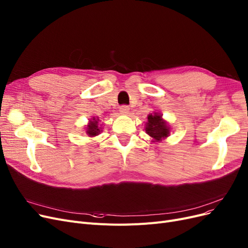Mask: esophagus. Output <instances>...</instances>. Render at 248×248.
<instances>
[{"instance_id": "esophagus-1", "label": "esophagus", "mask_w": 248, "mask_h": 248, "mask_svg": "<svg viewBox=\"0 0 248 248\" xmlns=\"http://www.w3.org/2000/svg\"><path fill=\"white\" fill-rule=\"evenodd\" d=\"M119 112H121V114H124V115L129 114L130 107L129 106H122L121 109H119Z\"/></svg>"}]
</instances>
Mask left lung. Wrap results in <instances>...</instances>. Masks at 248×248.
<instances>
[{
    "label": "left lung",
    "instance_id": "obj_1",
    "mask_svg": "<svg viewBox=\"0 0 248 248\" xmlns=\"http://www.w3.org/2000/svg\"><path fill=\"white\" fill-rule=\"evenodd\" d=\"M147 123L145 124V131L152 143L161 142L170 135V126L167 121L162 118V114L153 112L148 114Z\"/></svg>",
    "mask_w": 248,
    "mask_h": 248
}]
</instances>
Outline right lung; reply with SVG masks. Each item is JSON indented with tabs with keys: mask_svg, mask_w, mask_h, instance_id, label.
<instances>
[{
	"mask_svg": "<svg viewBox=\"0 0 248 248\" xmlns=\"http://www.w3.org/2000/svg\"><path fill=\"white\" fill-rule=\"evenodd\" d=\"M99 123H100L99 117L89 118V123L86 125V134L88 135V137L94 138V137L102 133V125H101Z\"/></svg>",
	"mask_w": 248,
	"mask_h": 248,
	"instance_id": "add662e5",
	"label": "right lung"
}]
</instances>
